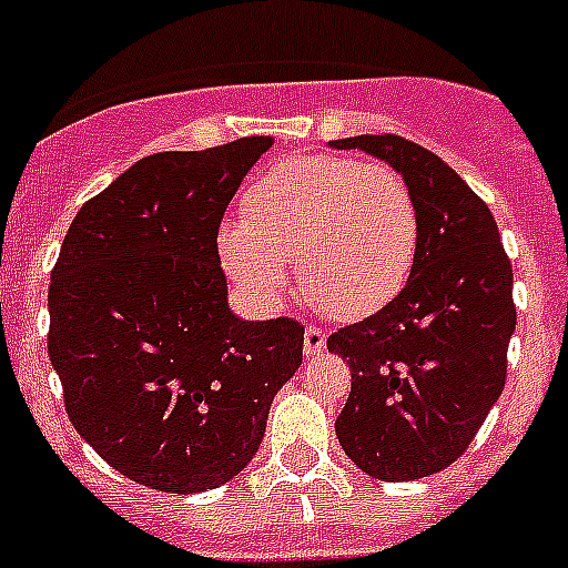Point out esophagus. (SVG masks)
<instances>
[{"label": "esophagus", "mask_w": 568, "mask_h": 568, "mask_svg": "<svg viewBox=\"0 0 568 568\" xmlns=\"http://www.w3.org/2000/svg\"><path fill=\"white\" fill-rule=\"evenodd\" d=\"M324 346H327V335L321 333L318 327L304 329V353H307L310 358H315L318 353H324Z\"/></svg>", "instance_id": "esophagus-1"}]
</instances>
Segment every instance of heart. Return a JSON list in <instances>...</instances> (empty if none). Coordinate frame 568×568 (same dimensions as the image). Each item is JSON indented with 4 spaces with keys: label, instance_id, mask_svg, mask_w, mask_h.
I'll return each instance as SVG.
<instances>
[{
    "label": "heart",
    "instance_id": "heart-1",
    "mask_svg": "<svg viewBox=\"0 0 568 568\" xmlns=\"http://www.w3.org/2000/svg\"><path fill=\"white\" fill-rule=\"evenodd\" d=\"M222 264L258 307H278L287 264L338 318L378 313L404 290L418 253V204L404 175L349 155H290L241 199L222 230Z\"/></svg>",
    "mask_w": 568,
    "mask_h": 568
}]
</instances>
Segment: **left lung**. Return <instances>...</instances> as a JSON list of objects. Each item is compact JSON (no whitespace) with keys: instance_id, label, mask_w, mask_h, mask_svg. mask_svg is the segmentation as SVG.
Returning a JSON list of instances; mask_svg holds the SVG:
<instances>
[{"instance_id":"left-lung-1","label":"left lung","mask_w":568,"mask_h":568,"mask_svg":"<svg viewBox=\"0 0 568 568\" xmlns=\"http://www.w3.org/2000/svg\"><path fill=\"white\" fill-rule=\"evenodd\" d=\"M393 164L418 204L406 287L327 338L353 386L335 420L344 453L378 480H418L466 453L506 384L515 333L511 261L495 215L433 150L404 135L333 142Z\"/></svg>"}]
</instances>
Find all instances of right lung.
Masks as SVG:
<instances>
[{
  "mask_svg": "<svg viewBox=\"0 0 568 568\" xmlns=\"http://www.w3.org/2000/svg\"><path fill=\"white\" fill-rule=\"evenodd\" d=\"M270 148L250 135L135 162L82 204L50 273L48 355L70 424L150 489L239 475L301 366L304 327L235 318L219 258L224 210Z\"/></svg>",
  "mask_w": 568,
  "mask_h": 568,
  "instance_id": "1",
  "label": "right lung"
}]
</instances>
